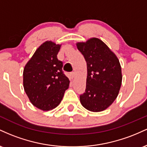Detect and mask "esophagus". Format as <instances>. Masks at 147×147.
Segmentation results:
<instances>
[{
  "mask_svg": "<svg viewBox=\"0 0 147 147\" xmlns=\"http://www.w3.org/2000/svg\"><path fill=\"white\" fill-rule=\"evenodd\" d=\"M75 72H71V73H70V77H71V79H73L74 78H75Z\"/></svg>",
  "mask_w": 147,
  "mask_h": 147,
  "instance_id": "esophagus-1",
  "label": "esophagus"
}]
</instances>
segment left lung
Here are the masks:
<instances>
[{"label":"left lung","mask_w":147,"mask_h":147,"mask_svg":"<svg viewBox=\"0 0 147 147\" xmlns=\"http://www.w3.org/2000/svg\"><path fill=\"white\" fill-rule=\"evenodd\" d=\"M76 45L87 63L86 88L80 95L81 104L92 112L106 110L117 98L122 85L119 61L107 45L96 37L77 42Z\"/></svg>","instance_id":"8db88e82"}]
</instances>
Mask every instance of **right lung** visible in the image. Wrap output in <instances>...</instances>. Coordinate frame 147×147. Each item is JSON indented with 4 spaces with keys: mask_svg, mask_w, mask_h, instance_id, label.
<instances>
[{
    "mask_svg": "<svg viewBox=\"0 0 147 147\" xmlns=\"http://www.w3.org/2000/svg\"><path fill=\"white\" fill-rule=\"evenodd\" d=\"M61 44L46 41L36 49L23 69V88L30 102L43 111L57 107L70 80L57 59Z\"/></svg>",
    "mask_w": 147,
    "mask_h": 147,
    "instance_id": "obj_1",
    "label": "right lung"
}]
</instances>
